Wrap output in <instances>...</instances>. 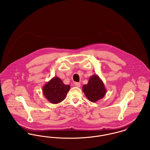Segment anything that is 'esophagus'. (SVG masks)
<instances>
[{
	"mask_svg": "<svg viewBox=\"0 0 150 150\" xmlns=\"http://www.w3.org/2000/svg\"><path fill=\"white\" fill-rule=\"evenodd\" d=\"M74 84H75V86L78 87V88L80 87V86H81V84H80V83H75Z\"/></svg>",
	"mask_w": 150,
	"mask_h": 150,
	"instance_id": "1",
	"label": "esophagus"
}]
</instances>
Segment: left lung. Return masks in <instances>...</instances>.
Instances as JSON below:
<instances>
[{"instance_id": "obj_1", "label": "left lung", "mask_w": 150, "mask_h": 150, "mask_svg": "<svg viewBox=\"0 0 150 150\" xmlns=\"http://www.w3.org/2000/svg\"><path fill=\"white\" fill-rule=\"evenodd\" d=\"M83 91L87 98L92 102L103 98L107 92L103 81L96 74L91 76L88 84L83 86Z\"/></svg>"}]
</instances>
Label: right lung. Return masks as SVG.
Masks as SVG:
<instances>
[{"instance_id": "obj_1", "label": "right lung", "mask_w": 150, "mask_h": 150, "mask_svg": "<svg viewBox=\"0 0 150 150\" xmlns=\"http://www.w3.org/2000/svg\"><path fill=\"white\" fill-rule=\"evenodd\" d=\"M70 89V86L64 84L57 76L51 79L42 88L43 95L53 104H57L64 100Z\"/></svg>"}]
</instances>
